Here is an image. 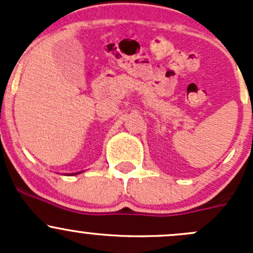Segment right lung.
I'll return each instance as SVG.
<instances>
[{"instance_id":"add662e5","label":"right lung","mask_w":253,"mask_h":253,"mask_svg":"<svg viewBox=\"0 0 253 253\" xmlns=\"http://www.w3.org/2000/svg\"><path fill=\"white\" fill-rule=\"evenodd\" d=\"M75 175H76V174H75Z\"/></svg>"}]
</instances>
